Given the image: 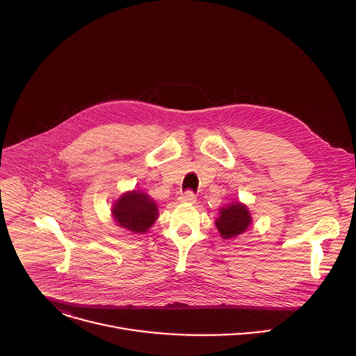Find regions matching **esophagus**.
Returning <instances> with one entry per match:
<instances>
[{"mask_svg": "<svg viewBox=\"0 0 356 356\" xmlns=\"http://www.w3.org/2000/svg\"><path fill=\"white\" fill-rule=\"evenodd\" d=\"M195 194L193 193V191H184L180 197H179V200L181 201V202H195Z\"/></svg>", "mask_w": 356, "mask_h": 356, "instance_id": "obj_1", "label": "esophagus"}]
</instances>
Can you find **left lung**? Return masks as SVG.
<instances>
[{
	"label": "left lung",
	"instance_id": "obj_1",
	"mask_svg": "<svg viewBox=\"0 0 356 356\" xmlns=\"http://www.w3.org/2000/svg\"><path fill=\"white\" fill-rule=\"evenodd\" d=\"M252 222V217L245 204L239 201L220 210V217L216 221L217 229L224 239L241 235L248 229Z\"/></svg>",
	"mask_w": 356,
	"mask_h": 356
}]
</instances>
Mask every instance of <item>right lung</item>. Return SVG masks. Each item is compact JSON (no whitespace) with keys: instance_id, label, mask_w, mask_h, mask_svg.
I'll return each instance as SVG.
<instances>
[{"instance_id":"obj_1","label":"right lung","mask_w":356,"mask_h":356,"mask_svg":"<svg viewBox=\"0 0 356 356\" xmlns=\"http://www.w3.org/2000/svg\"><path fill=\"white\" fill-rule=\"evenodd\" d=\"M159 216L158 206L140 190L124 193L113 207V217L121 228L134 234H145Z\"/></svg>"}]
</instances>
